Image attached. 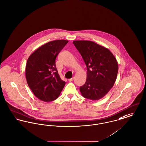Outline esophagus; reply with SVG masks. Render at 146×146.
<instances>
[{"mask_svg":"<svg viewBox=\"0 0 146 146\" xmlns=\"http://www.w3.org/2000/svg\"><path fill=\"white\" fill-rule=\"evenodd\" d=\"M73 79H74L73 78H70V79H69V82H72V81L73 80Z\"/></svg>","mask_w":146,"mask_h":146,"instance_id":"obj_1","label":"esophagus"}]
</instances>
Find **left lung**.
Listing matches in <instances>:
<instances>
[{
    "label": "left lung",
    "instance_id": "obj_1",
    "mask_svg": "<svg viewBox=\"0 0 146 146\" xmlns=\"http://www.w3.org/2000/svg\"><path fill=\"white\" fill-rule=\"evenodd\" d=\"M73 43L87 68L86 83L80 87V92L85 98L99 100L115 84L118 73L117 61L108 48L94 42L78 40Z\"/></svg>",
    "mask_w": 146,
    "mask_h": 146
}]
</instances>
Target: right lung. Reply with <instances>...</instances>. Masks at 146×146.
I'll list each match as a JSON object with an SVG mask.
<instances>
[{
  "label": "right lung",
  "instance_id": "right-lung-1",
  "mask_svg": "<svg viewBox=\"0 0 146 146\" xmlns=\"http://www.w3.org/2000/svg\"><path fill=\"white\" fill-rule=\"evenodd\" d=\"M68 42L65 40L48 42L37 48L27 60L25 69L27 84L42 101L48 102L58 98L66 84L60 79L55 60Z\"/></svg>",
  "mask_w": 146,
  "mask_h": 146
}]
</instances>
